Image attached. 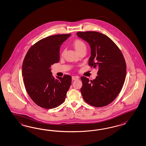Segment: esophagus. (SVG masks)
I'll return each mask as SVG.
<instances>
[{"instance_id": "34e87169", "label": "esophagus", "mask_w": 146, "mask_h": 146, "mask_svg": "<svg viewBox=\"0 0 146 146\" xmlns=\"http://www.w3.org/2000/svg\"><path fill=\"white\" fill-rule=\"evenodd\" d=\"M79 79V77L78 76H72V80L74 81V80H77V79Z\"/></svg>"}]
</instances>
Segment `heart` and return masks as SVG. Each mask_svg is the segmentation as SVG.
Listing matches in <instances>:
<instances>
[{
	"label": "heart",
	"mask_w": 146,
	"mask_h": 146,
	"mask_svg": "<svg viewBox=\"0 0 146 146\" xmlns=\"http://www.w3.org/2000/svg\"><path fill=\"white\" fill-rule=\"evenodd\" d=\"M72 45L77 53L83 50H86V48L85 42L80 39L75 40L72 42Z\"/></svg>",
	"instance_id": "b5f03b06"
}]
</instances>
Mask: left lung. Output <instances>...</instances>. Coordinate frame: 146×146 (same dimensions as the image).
Returning a JSON list of instances; mask_svg holds the SVG:
<instances>
[{"label": "left lung", "instance_id": "1", "mask_svg": "<svg viewBox=\"0 0 146 146\" xmlns=\"http://www.w3.org/2000/svg\"><path fill=\"white\" fill-rule=\"evenodd\" d=\"M77 35L89 44L91 57L88 64L98 68V76L90 82L85 77L80 79L84 100L96 107L112 102L123 88L126 73L125 59L113 40L104 34L96 31L78 32Z\"/></svg>", "mask_w": 146, "mask_h": 146}]
</instances>
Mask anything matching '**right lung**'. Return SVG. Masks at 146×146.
<instances>
[{"label": "right lung", "instance_id": "obj_1", "mask_svg": "<svg viewBox=\"0 0 146 146\" xmlns=\"http://www.w3.org/2000/svg\"><path fill=\"white\" fill-rule=\"evenodd\" d=\"M71 34L55 35L38 41L25 55L22 74L26 90L36 104L45 109L56 108L64 101L71 77L56 76L51 65L60 60V48Z\"/></svg>", "mask_w": 146, "mask_h": 146}]
</instances>
